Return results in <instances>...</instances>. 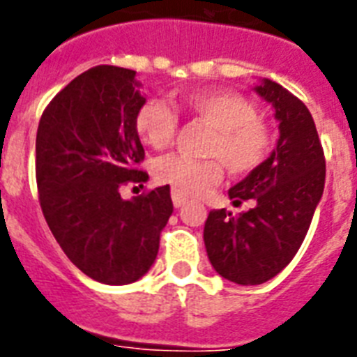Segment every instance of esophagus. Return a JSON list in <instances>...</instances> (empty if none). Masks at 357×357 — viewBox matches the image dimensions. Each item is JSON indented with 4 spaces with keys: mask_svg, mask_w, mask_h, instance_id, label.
Wrapping results in <instances>:
<instances>
[{
    "mask_svg": "<svg viewBox=\"0 0 357 357\" xmlns=\"http://www.w3.org/2000/svg\"><path fill=\"white\" fill-rule=\"evenodd\" d=\"M172 202H174V207H176V209H179V207H183L189 200H187V196L181 195V192H178V190H172Z\"/></svg>",
    "mask_w": 357,
    "mask_h": 357,
    "instance_id": "34e87169",
    "label": "esophagus"
}]
</instances>
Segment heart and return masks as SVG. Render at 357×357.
I'll use <instances>...</instances> for the list:
<instances>
[{
    "mask_svg": "<svg viewBox=\"0 0 357 357\" xmlns=\"http://www.w3.org/2000/svg\"><path fill=\"white\" fill-rule=\"evenodd\" d=\"M178 109L185 116L213 129L206 155L215 159L162 157L157 179L185 196L202 195L222 178V165L234 176H246L263 165L272 148V131L259 119L257 107L243 94L231 91L183 92ZM135 131L151 150H165L178 131V116L161 100H148L135 113ZM221 162L218 163L216 159Z\"/></svg>",
    "mask_w": 357,
    "mask_h": 357,
    "instance_id": "b5f03b06",
    "label": "heart"
}]
</instances>
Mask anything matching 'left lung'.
I'll list each match as a JSON object with an SVG mask.
<instances>
[{"instance_id": "8db88e82", "label": "left lung", "mask_w": 357, "mask_h": 357, "mask_svg": "<svg viewBox=\"0 0 357 357\" xmlns=\"http://www.w3.org/2000/svg\"><path fill=\"white\" fill-rule=\"evenodd\" d=\"M274 109L280 139L268 159L228 190L238 215L211 211L204 228L207 257L222 278L259 285L291 263L322 198L326 162L313 116L298 98L271 79L254 89Z\"/></svg>"}]
</instances>
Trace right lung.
Returning a JSON list of instances; mask_svg holds the SVG:
<instances>
[{
	"label": "right lung",
	"instance_id": "1",
	"mask_svg": "<svg viewBox=\"0 0 357 357\" xmlns=\"http://www.w3.org/2000/svg\"><path fill=\"white\" fill-rule=\"evenodd\" d=\"M135 70L100 64L70 81L42 113L36 131L38 198L61 248L92 280L137 282L159 252L172 215L170 187L123 200L120 187L142 183L144 148L135 113L146 102Z\"/></svg>",
	"mask_w": 357,
	"mask_h": 357
}]
</instances>
